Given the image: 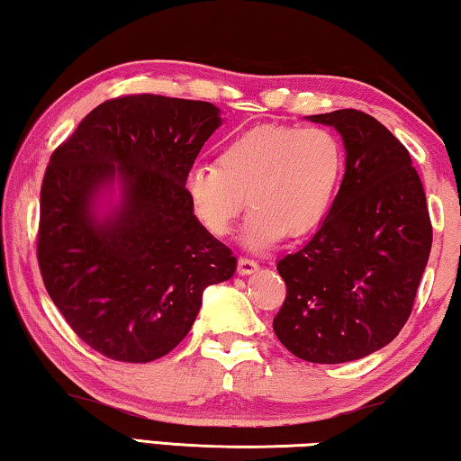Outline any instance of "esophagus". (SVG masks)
Here are the masks:
<instances>
[{
  "mask_svg": "<svg viewBox=\"0 0 461 461\" xmlns=\"http://www.w3.org/2000/svg\"><path fill=\"white\" fill-rule=\"evenodd\" d=\"M258 270V262L252 260V258H240L238 260V272L241 276L246 275H252V272Z\"/></svg>",
  "mask_w": 461,
  "mask_h": 461,
  "instance_id": "1",
  "label": "esophagus"
}]
</instances>
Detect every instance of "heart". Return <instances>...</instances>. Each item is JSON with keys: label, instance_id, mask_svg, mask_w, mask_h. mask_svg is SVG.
Returning a JSON list of instances; mask_svg holds the SVG:
<instances>
[{"label": "heart", "instance_id": "1", "mask_svg": "<svg viewBox=\"0 0 461 461\" xmlns=\"http://www.w3.org/2000/svg\"><path fill=\"white\" fill-rule=\"evenodd\" d=\"M343 173V148L325 128H249L221 148L217 165H197L185 191L203 228L228 236L244 207L241 241L262 249L285 236H303L321 221Z\"/></svg>", "mask_w": 461, "mask_h": 461}]
</instances>
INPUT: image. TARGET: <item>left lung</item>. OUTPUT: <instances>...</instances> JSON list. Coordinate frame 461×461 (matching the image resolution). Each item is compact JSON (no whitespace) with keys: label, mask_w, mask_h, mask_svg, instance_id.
<instances>
[{"label":"left lung","mask_w":461,"mask_h":461,"mask_svg":"<svg viewBox=\"0 0 461 461\" xmlns=\"http://www.w3.org/2000/svg\"><path fill=\"white\" fill-rule=\"evenodd\" d=\"M309 120L339 131L346 173L315 236L276 264L286 299L272 327L301 360L341 364L407 323L433 230L411 154L378 120L357 109Z\"/></svg>","instance_id":"obj_1"}]
</instances>
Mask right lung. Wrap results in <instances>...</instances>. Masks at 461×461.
Masks as SVG:
<instances>
[{
    "instance_id": "right-lung-1",
    "label": "right lung",
    "mask_w": 461,
    "mask_h": 461,
    "mask_svg": "<svg viewBox=\"0 0 461 461\" xmlns=\"http://www.w3.org/2000/svg\"><path fill=\"white\" fill-rule=\"evenodd\" d=\"M220 126V107L207 101L128 95L97 105L50 156L38 264L71 330L105 357L167 356L193 327L203 291L236 272L185 191ZM115 184L121 199L105 202Z\"/></svg>"
}]
</instances>
